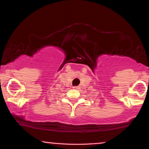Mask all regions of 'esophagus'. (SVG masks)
<instances>
[{
    "mask_svg": "<svg viewBox=\"0 0 149 149\" xmlns=\"http://www.w3.org/2000/svg\"><path fill=\"white\" fill-rule=\"evenodd\" d=\"M73 88H74V89H78V88H79V86H75L73 87Z\"/></svg>",
    "mask_w": 149,
    "mask_h": 149,
    "instance_id": "obj_1",
    "label": "esophagus"
}]
</instances>
